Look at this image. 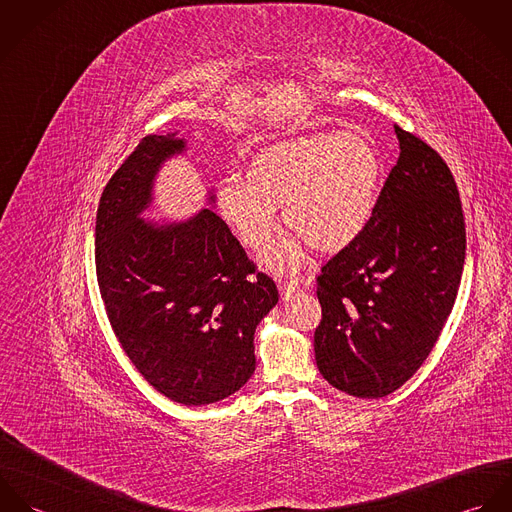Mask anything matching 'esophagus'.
<instances>
[{"mask_svg":"<svg viewBox=\"0 0 512 512\" xmlns=\"http://www.w3.org/2000/svg\"><path fill=\"white\" fill-rule=\"evenodd\" d=\"M278 288H280L282 301H290L295 293H299V286L295 282H280Z\"/></svg>","mask_w":512,"mask_h":512,"instance_id":"34e87169","label":"esophagus"}]
</instances>
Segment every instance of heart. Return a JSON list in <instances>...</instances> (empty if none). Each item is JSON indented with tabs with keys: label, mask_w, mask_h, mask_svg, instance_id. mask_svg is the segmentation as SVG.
I'll use <instances>...</instances> for the list:
<instances>
[{
	"label": "heart",
	"mask_w": 512,
	"mask_h": 512,
	"mask_svg": "<svg viewBox=\"0 0 512 512\" xmlns=\"http://www.w3.org/2000/svg\"><path fill=\"white\" fill-rule=\"evenodd\" d=\"M380 181L382 157L368 134L319 132L260 149L246 167V183L220 181L217 209L250 250L272 242L280 228L278 209H284L295 236L266 252L262 264L295 272L307 246L317 254H337L365 232Z\"/></svg>",
	"instance_id": "b5f03b06"
}]
</instances>
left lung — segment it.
I'll list each match as a JSON object with an SVG mask.
<instances>
[{"mask_svg":"<svg viewBox=\"0 0 512 512\" xmlns=\"http://www.w3.org/2000/svg\"><path fill=\"white\" fill-rule=\"evenodd\" d=\"M394 130L400 157L372 219L317 278V368L357 398L388 396L428 359L465 264V222L449 167L420 138Z\"/></svg>","mask_w":512,"mask_h":512,"instance_id":"left-lung-1","label":"left lung"}]
</instances>
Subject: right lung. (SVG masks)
<instances>
[{
    "instance_id": "obj_1",
    "label": "right lung",
    "mask_w": 512,
    "mask_h": 512,
    "mask_svg": "<svg viewBox=\"0 0 512 512\" xmlns=\"http://www.w3.org/2000/svg\"><path fill=\"white\" fill-rule=\"evenodd\" d=\"M187 151L177 132L147 136L108 181L96 213V276L110 325L147 382L173 402L205 406L254 374V331L278 303L244 248L207 207L149 220L165 161Z\"/></svg>"
}]
</instances>
